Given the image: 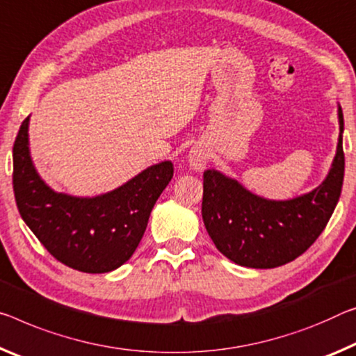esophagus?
Instances as JSON below:
<instances>
[{"instance_id": "1", "label": "esophagus", "mask_w": 356, "mask_h": 356, "mask_svg": "<svg viewBox=\"0 0 356 356\" xmlns=\"http://www.w3.org/2000/svg\"><path fill=\"white\" fill-rule=\"evenodd\" d=\"M187 158H188L190 168L196 169V171H202L209 161L207 152L204 150V147H201V145H195V147H191Z\"/></svg>"}]
</instances>
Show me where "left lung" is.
Listing matches in <instances>:
<instances>
[{"mask_svg":"<svg viewBox=\"0 0 356 356\" xmlns=\"http://www.w3.org/2000/svg\"><path fill=\"white\" fill-rule=\"evenodd\" d=\"M339 139L328 176L317 188L286 201L253 195L216 169L204 171L202 222L217 249L241 266L269 269L302 255L325 229L339 201L346 158Z\"/></svg>","mask_w":356,"mask_h":356,"instance_id":"8db88e82","label":"left lung"}]
</instances>
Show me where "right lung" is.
Returning <instances> with one entry per match:
<instances>
[{"mask_svg":"<svg viewBox=\"0 0 356 356\" xmlns=\"http://www.w3.org/2000/svg\"><path fill=\"white\" fill-rule=\"evenodd\" d=\"M22 122L13 160L15 202L24 222L60 263L82 273H109L127 263L143 239L152 209L171 182V161H161L109 193L79 198L56 193L39 177Z\"/></svg>","mask_w":356,"mask_h":356,"instance_id":"add662e5","label":"right lung"}]
</instances>
